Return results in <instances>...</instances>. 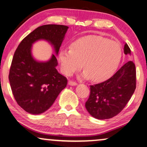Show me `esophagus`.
Masks as SVG:
<instances>
[{
	"label": "esophagus",
	"mask_w": 147,
	"mask_h": 147,
	"mask_svg": "<svg viewBox=\"0 0 147 147\" xmlns=\"http://www.w3.org/2000/svg\"><path fill=\"white\" fill-rule=\"evenodd\" d=\"M68 84H69V85H70V86H76L77 85V83L76 82H73V81H69V82H68Z\"/></svg>",
	"instance_id": "esophagus-1"
}]
</instances>
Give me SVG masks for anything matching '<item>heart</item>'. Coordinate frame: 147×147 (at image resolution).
<instances>
[{"mask_svg": "<svg viewBox=\"0 0 147 147\" xmlns=\"http://www.w3.org/2000/svg\"><path fill=\"white\" fill-rule=\"evenodd\" d=\"M122 58V48L117 42L100 36L83 37L63 49L59 54L62 73L71 76L82 67L84 78L106 80L115 73Z\"/></svg>", "mask_w": 147, "mask_h": 147, "instance_id": "obj_1", "label": "heart"}]
</instances>
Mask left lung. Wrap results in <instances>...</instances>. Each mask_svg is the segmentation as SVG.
Returning <instances> with one entry per match:
<instances>
[{
	"mask_svg": "<svg viewBox=\"0 0 147 147\" xmlns=\"http://www.w3.org/2000/svg\"><path fill=\"white\" fill-rule=\"evenodd\" d=\"M124 52L131 55L125 43ZM136 88V70L129 61L108 80L90 86V95L85 107L90 115L99 120L111 118L120 113L131 99Z\"/></svg>",
	"mask_w": 147,
	"mask_h": 147,
	"instance_id": "8db88e82",
	"label": "left lung"
}]
</instances>
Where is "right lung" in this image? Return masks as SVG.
Listing matches in <instances>:
<instances>
[{
  "instance_id": "obj_1",
  "label": "right lung",
  "mask_w": 147,
  "mask_h": 147,
  "mask_svg": "<svg viewBox=\"0 0 147 147\" xmlns=\"http://www.w3.org/2000/svg\"><path fill=\"white\" fill-rule=\"evenodd\" d=\"M69 27L44 25L38 27L21 42L13 55L9 81L18 104L27 113L40 115L50 108L59 93L66 87L67 78L56 69V56L46 62L32 56V44L47 41L57 55Z\"/></svg>"
}]
</instances>
